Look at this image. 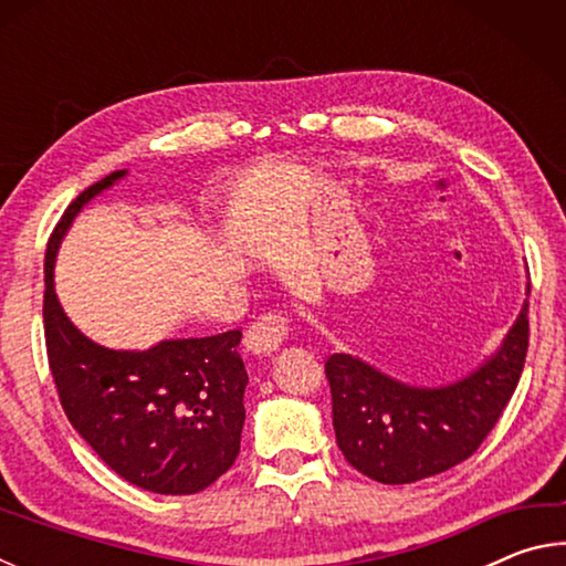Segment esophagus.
<instances>
[{
	"label": "esophagus",
	"mask_w": 566,
	"mask_h": 566,
	"mask_svg": "<svg viewBox=\"0 0 566 566\" xmlns=\"http://www.w3.org/2000/svg\"><path fill=\"white\" fill-rule=\"evenodd\" d=\"M286 334H290V327H286V319L282 314H264V317H260L252 327H249L244 347L249 354H254V357H266V354L282 347Z\"/></svg>",
	"instance_id": "esophagus-1"
}]
</instances>
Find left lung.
I'll return each mask as SVG.
<instances>
[{
    "label": "left lung",
    "instance_id": "obj_1",
    "mask_svg": "<svg viewBox=\"0 0 566 566\" xmlns=\"http://www.w3.org/2000/svg\"><path fill=\"white\" fill-rule=\"evenodd\" d=\"M526 300L500 347L476 369L439 387H415L352 354L324 364L332 424L347 462L381 484L442 474L476 452L502 417L522 377L530 344Z\"/></svg>",
    "mask_w": 566,
    "mask_h": 566
}]
</instances>
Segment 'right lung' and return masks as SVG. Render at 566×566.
Returning <instances> with one entry per match:
<instances>
[{"mask_svg":"<svg viewBox=\"0 0 566 566\" xmlns=\"http://www.w3.org/2000/svg\"><path fill=\"white\" fill-rule=\"evenodd\" d=\"M124 177L127 169L112 171L84 189L46 244V357L66 419L104 464L147 492L197 494L239 454L249 381L237 352L242 332L109 349L74 327L54 292L64 234L94 197Z\"/></svg>","mask_w":566,"mask_h":566,"instance_id":"obj_1","label":"right lung"}]
</instances>
